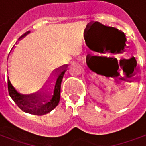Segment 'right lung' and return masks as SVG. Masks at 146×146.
Masks as SVG:
<instances>
[{"label": "right lung", "instance_id": "right-lung-1", "mask_svg": "<svg viewBox=\"0 0 146 146\" xmlns=\"http://www.w3.org/2000/svg\"><path fill=\"white\" fill-rule=\"evenodd\" d=\"M29 31L24 33L20 39ZM67 64L55 69L48 80L45 86L33 94H25L19 92L10 82L8 78V91L10 97L22 111L26 113L42 116L49 113L57 106L60 97V86Z\"/></svg>", "mask_w": 146, "mask_h": 146}]
</instances>
